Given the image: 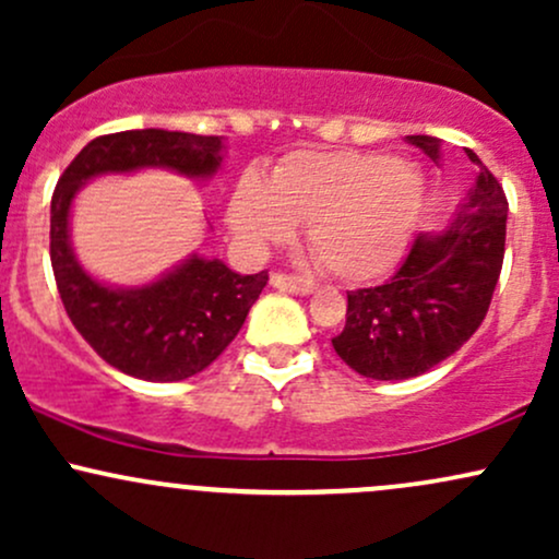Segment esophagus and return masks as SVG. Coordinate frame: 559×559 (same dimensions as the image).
<instances>
[{
  "instance_id": "esophagus-1",
  "label": "esophagus",
  "mask_w": 559,
  "mask_h": 559,
  "mask_svg": "<svg viewBox=\"0 0 559 559\" xmlns=\"http://www.w3.org/2000/svg\"><path fill=\"white\" fill-rule=\"evenodd\" d=\"M271 286L281 288V292H288V294H299V297L316 292V284H312L310 278H301V275H292V273H273Z\"/></svg>"
}]
</instances>
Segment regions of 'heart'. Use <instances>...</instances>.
Returning <instances> with one entry per match:
<instances>
[{
	"mask_svg": "<svg viewBox=\"0 0 559 559\" xmlns=\"http://www.w3.org/2000/svg\"><path fill=\"white\" fill-rule=\"evenodd\" d=\"M423 202V176L381 152H297L267 186L247 176L230 199V228L252 252L292 239L294 223L323 271L378 278L400 260Z\"/></svg>",
	"mask_w": 559,
	"mask_h": 559,
	"instance_id": "heart-1",
	"label": "heart"
}]
</instances>
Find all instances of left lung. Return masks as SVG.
I'll return each instance as SVG.
<instances>
[{
  "label": "left lung",
  "instance_id": "obj_1",
  "mask_svg": "<svg viewBox=\"0 0 559 559\" xmlns=\"http://www.w3.org/2000/svg\"><path fill=\"white\" fill-rule=\"evenodd\" d=\"M439 159L441 141L407 136ZM467 157L480 165L476 152ZM507 197L480 165L478 181L444 234H420L386 284L346 294V325L331 338L355 373L376 381L415 378L463 346L489 312L502 273Z\"/></svg>",
  "mask_w": 559,
  "mask_h": 559
}]
</instances>
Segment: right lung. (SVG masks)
<instances>
[{"label":"right lung","instance_id":"obj_1","mask_svg":"<svg viewBox=\"0 0 559 559\" xmlns=\"http://www.w3.org/2000/svg\"><path fill=\"white\" fill-rule=\"evenodd\" d=\"M221 136L120 131L96 136L68 165L52 194L49 258L62 305L75 331L112 368L141 381H183L217 360L267 284V271L239 275L221 260L191 258L141 288L99 284L75 260L68 217L75 191L102 173L170 168L207 178L221 168Z\"/></svg>","mask_w":559,"mask_h":559}]
</instances>
